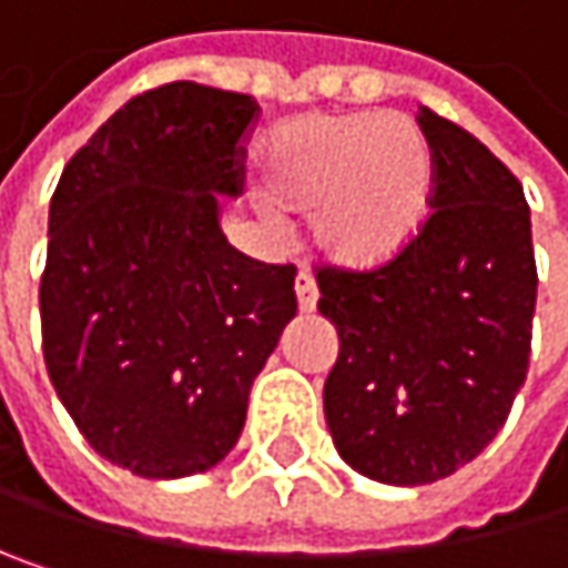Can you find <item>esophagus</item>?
I'll return each instance as SVG.
<instances>
[{
	"label": "esophagus",
	"mask_w": 568,
	"mask_h": 568,
	"mask_svg": "<svg viewBox=\"0 0 568 568\" xmlns=\"http://www.w3.org/2000/svg\"><path fill=\"white\" fill-rule=\"evenodd\" d=\"M295 298H298V312H315V302H318V288H315V280L308 273H298L295 276Z\"/></svg>",
	"instance_id": "1"
}]
</instances>
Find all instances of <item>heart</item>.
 Returning <instances> with one entry per match:
<instances>
[{
  "label": "heart",
  "instance_id": "1",
  "mask_svg": "<svg viewBox=\"0 0 568 568\" xmlns=\"http://www.w3.org/2000/svg\"><path fill=\"white\" fill-rule=\"evenodd\" d=\"M270 223L312 216V246L345 273L397 263L420 236L434 196L424 131L388 111H315L280 124L260 151Z\"/></svg>",
  "mask_w": 568,
  "mask_h": 568
}]
</instances>
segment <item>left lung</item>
<instances>
[{
    "instance_id": "left-lung-1",
    "label": "left lung",
    "mask_w": 568,
    "mask_h": 568,
    "mask_svg": "<svg viewBox=\"0 0 568 568\" xmlns=\"http://www.w3.org/2000/svg\"><path fill=\"white\" fill-rule=\"evenodd\" d=\"M434 154L430 220L375 273H318L338 332L325 420L342 460L392 487L470 464L504 427L529 368L536 260L529 206L474 134L417 111Z\"/></svg>"
}]
</instances>
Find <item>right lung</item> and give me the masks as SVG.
Instances as JSON below:
<instances>
[{"instance_id": "right-lung-1", "label": "right lung", "mask_w": 568, "mask_h": 568, "mask_svg": "<svg viewBox=\"0 0 568 568\" xmlns=\"http://www.w3.org/2000/svg\"><path fill=\"white\" fill-rule=\"evenodd\" d=\"M260 104L173 81L131 98L68 161L39 288L49 378L111 464L176 480L240 440L256 375L295 318V270L220 226Z\"/></svg>"}]
</instances>
